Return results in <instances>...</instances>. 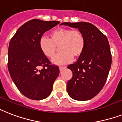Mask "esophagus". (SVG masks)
Segmentation results:
<instances>
[{
  "instance_id": "34e87169",
  "label": "esophagus",
  "mask_w": 122,
  "mask_h": 122,
  "mask_svg": "<svg viewBox=\"0 0 122 122\" xmlns=\"http://www.w3.org/2000/svg\"><path fill=\"white\" fill-rule=\"evenodd\" d=\"M65 68H66V66H59V70H60V71H63Z\"/></svg>"
}]
</instances>
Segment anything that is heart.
<instances>
[{
    "mask_svg": "<svg viewBox=\"0 0 122 122\" xmlns=\"http://www.w3.org/2000/svg\"><path fill=\"white\" fill-rule=\"evenodd\" d=\"M50 39L42 37L39 47L42 52L49 59L54 57L59 47L61 52L54 58L56 64L70 63L73 58H79L84 51L85 39L83 34L78 29L57 28L49 34Z\"/></svg>",
    "mask_w": 122,
    "mask_h": 122,
    "instance_id": "b5f03b06",
    "label": "heart"
}]
</instances>
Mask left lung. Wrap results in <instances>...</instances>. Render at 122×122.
<instances>
[{
	"mask_svg": "<svg viewBox=\"0 0 122 122\" xmlns=\"http://www.w3.org/2000/svg\"><path fill=\"white\" fill-rule=\"evenodd\" d=\"M63 24L78 28L85 39L83 54L75 63L68 66L73 76L67 83V92L74 100H88L100 93L107 80L112 64L109 42L107 36L91 23L64 22L61 25Z\"/></svg>",
	"mask_w": 122,
	"mask_h": 122,
	"instance_id": "1",
	"label": "left lung"
}]
</instances>
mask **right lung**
Segmentation results:
<instances>
[{
  "label": "right lung",
  "instance_id": "obj_1",
  "mask_svg": "<svg viewBox=\"0 0 122 122\" xmlns=\"http://www.w3.org/2000/svg\"><path fill=\"white\" fill-rule=\"evenodd\" d=\"M58 24L30 20L20 27L10 41L8 70L20 92L29 99L40 100L49 97L59 75V67L51 64L39 47L43 34Z\"/></svg>",
  "mask_w": 122,
  "mask_h": 122
}]
</instances>
